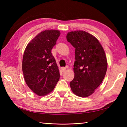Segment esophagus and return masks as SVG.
I'll return each instance as SVG.
<instances>
[{
    "label": "esophagus",
    "instance_id": "esophagus-1",
    "mask_svg": "<svg viewBox=\"0 0 127 127\" xmlns=\"http://www.w3.org/2000/svg\"><path fill=\"white\" fill-rule=\"evenodd\" d=\"M61 71H62V72H65L66 68H64V67H62V68H61Z\"/></svg>",
    "mask_w": 127,
    "mask_h": 127
}]
</instances>
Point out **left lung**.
I'll list each match as a JSON object with an SVG mask.
<instances>
[{"instance_id":"obj_1","label":"left lung","mask_w":127,"mask_h":127,"mask_svg":"<svg viewBox=\"0 0 127 127\" xmlns=\"http://www.w3.org/2000/svg\"><path fill=\"white\" fill-rule=\"evenodd\" d=\"M66 40L76 49L74 77L70 82V88L77 96L88 97L94 93L106 74L105 51L97 38L84 31L69 32Z\"/></svg>"}]
</instances>
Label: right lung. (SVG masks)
<instances>
[{
	"mask_svg": "<svg viewBox=\"0 0 127 127\" xmlns=\"http://www.w3.org/2000/svg\"><path fill=\"white\" fill-rule=\"evenodd\" d=\"M60 35L58 30L41 31L29 42L23 53L22 71L25 81L28 87L38 96L50 93L61 77L51 53Z\"/></svg>",
	"mask_w": 127,
	"mask_h": 127,
	"instance_id": "obj_1",
	"label": "right lung"
}]
</instances>
